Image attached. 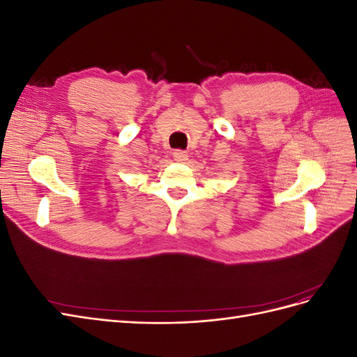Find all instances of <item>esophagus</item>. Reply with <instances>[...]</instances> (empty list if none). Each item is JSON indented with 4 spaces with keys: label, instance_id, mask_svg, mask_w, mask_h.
I'll return each mask as SVG.
<instances>
[{
    "label": "esophagus",
    "instance_id": "1",
    "mask_svg": "<svg viewBox=\"0 0 357 357\" xmlns=\"http://www.w3.org/2000/svg\"><path fill=\"white\" fill-rule=\"evenodd\" d=\"M172 158H174V160H177V162H185V160H188L189 156L185 150H174V152H172Z\"/></svg>",
    "mask_w": 357,
    "mask_h": 357
}]
</instances>
